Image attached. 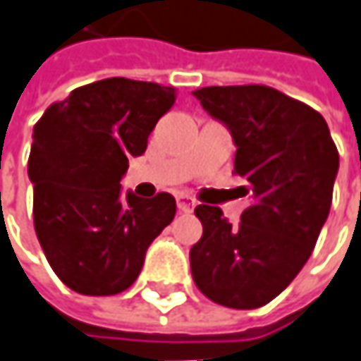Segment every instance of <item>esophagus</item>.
Instances as JSON below:
<instances>
[{
    "label": "esophagus",
    "mask_w": 361,
    "mask_h": 361,
    "mask_svg": "<svg viewBox=\"0 0 361 361\" xmlns=\"http://www.w3.org/2000/svg\"><path fill=\"white\" fill-rule=\"evenodd\" d=\"M176 202H178V209L183 212V214H192L193 207H195V202H193L190 195H178Z\"/></svg>",
    "instance_id": "1"
}]
</instances>
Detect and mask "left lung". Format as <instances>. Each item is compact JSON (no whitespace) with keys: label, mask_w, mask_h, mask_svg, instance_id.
I'll use <instances>...</instances> for the list:
<instances>
[{"label":"left lung","mask_w":361,"mask_h":361,"mask_svg":"<svg viewBox=\"0 0 361 361\" xmlns=\"http://www.w3.org/2000/svg\"><path fill=\"white\" fill-rule=\"evenodd\" d=\"M193 95L230 128L233 173L252 195L242 221L197 205L202 240L190 250L197 290L233 310H255L300 274L328 219L340 154L326 119L269 85H212Z\"/></svg>","instance_id":"left-lung-1"}]
</instances>
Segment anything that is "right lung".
Here are the masks:
<instances>
[{
	"instance_id": "add662e5",
	"label": "right lung",
	"mask_w": 361,
	"mask_h": 361,
	"mask_svg": "<svg viewBox=\"0 0 361 361\" xmlns=\"http://www.w3.org/2000/svg\"><path fill=\"white\" fill-rule=\"evenodd\" d=\"M173 87L109 78L75 87L33 126L27 176L33 228L59 280L83 295H116L137 280L149 243L176 216L171 193L149 200L119 180L173 106Z\"/></svg>"
}]
</instances>
